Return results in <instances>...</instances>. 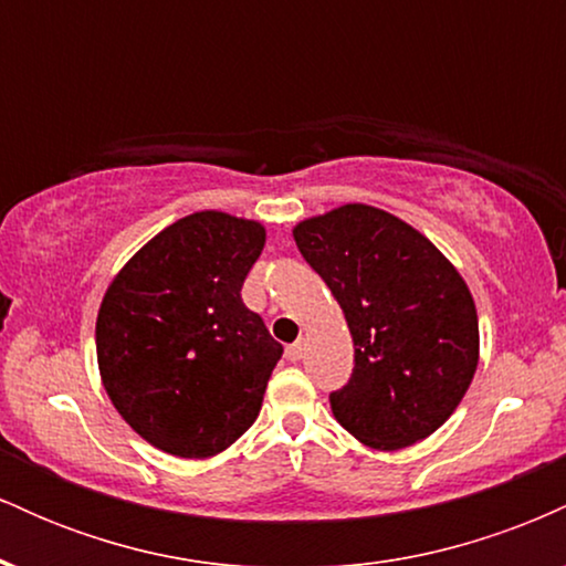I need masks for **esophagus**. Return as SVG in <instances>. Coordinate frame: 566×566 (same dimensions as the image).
<instances>
[{
  "instance_id": "obj_1",
  "label": "esophagus",
  "mask_w": 566,
  "mask_h": 566,
  "mask_svg": "<svg viewBox=\"0 0 566 566\" xmlns=\"http://www.w3.org/2000/svg\"><path fill=\"white\" fill-rule=\"evenodd\" d=\"M303 350H305V343L303 340H295V343H292V346H287V350H284V354H287L290 361H297V359H303Z\"/></svg>"
}]
</instances>
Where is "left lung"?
Masks as SVG:
<instances>
[{
    "label": "left lung",
    "mask_w": 566,
    "mask_h": 566,
    "mask_svg": "<svg viewBox=\"0 0 566 566\" xmlns=\"http://www.w3.org/2000/svg\"><path fill=\"white\" fill-rule=\"evenodd\" d=\"M354 337V373L329 394L335 420L375 450L431 437L479 365L476 305L420 231L367 205H343L292 231Z\"/></svg>",
    "instance_id": "1"
}]
</instances>
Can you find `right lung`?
<instances>
[{
  "label": "right lung",
  "instance_id": "add662e5",
  "mask_svg": "<svg viewBox=\"0 0 566 566\" xmlns=\"http://www.w3.org/2000/svg\"><path fill=\"white\" fill-rule=\"evenodd\" d=\"M263 244L255 220L193 212L140 247L103 295V386L148 444L210 458L255 423L284 350L242 301Z\"/></svg>",
  "mask_w": 566,
  "mask_h": 566
}]
</instances>
